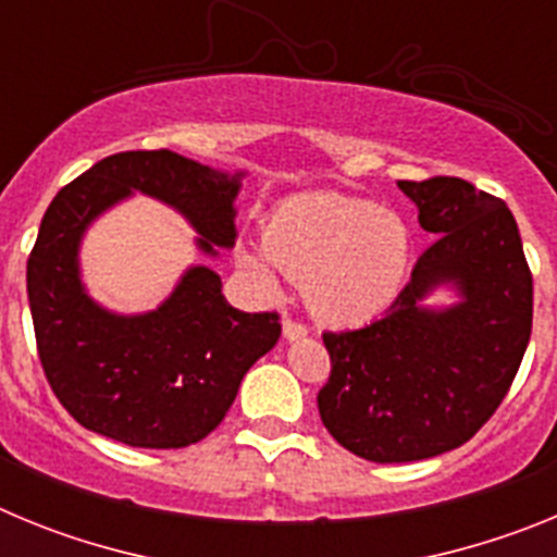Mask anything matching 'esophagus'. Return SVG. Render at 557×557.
<instances>
[{
	"instance_id": "esophagus-1",
	"label": "esophagus",
	"mask_w": 557,
	"mask_h": 557,
	"mask_svg": "<svg viewBox=\"0 0 557 557\" xmlns=\"http://www.w3.org/2000/svg\"><path fill=\"white\" fill-rule=\"evenodd\" d=\"M282 329H284V337H287V339H301V337H307V334H309V329L304 326V323L293 321V318H284Z\"/></svg>"
}]
</instances>
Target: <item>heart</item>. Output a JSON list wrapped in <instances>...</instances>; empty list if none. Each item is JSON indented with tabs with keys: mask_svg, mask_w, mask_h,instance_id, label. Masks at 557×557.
I'll return each instance as SVG.
<instances>
[{
	"mask_svg": "<svg viewBox=\"0 0 557 557\" xmlns=\"http://www.w3.org/2000/svg\"><path fill=\"white\" fill-rule=\"evenodd\" d=\"M264 245H243L239 264L264 293L278 289L275 268L304 284V298L329 323H366L401 293L410 268L405 220L339 191L284 200L264 223Z\"/></svg>",
	"mask_w": 557,
	"mask_h": 557,
	"instance_id": "obj_1",
	"label": "heart"
}]
</instances>
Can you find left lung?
Returning <instances> with one entry per match:
<instances>
[{
    "label": "left lung",
    "instance_id": "8db88e82",
    "mask_svg": "<svg viewBox=\"0 0 557 557\" xmlns=\"http://www.w3.org/2000/svg\"><path fill=\"white\" fill-rule=\"evenodd\" d=\"M398 189L432 245L385 318L323 332L332 373L321 421L373 462L426 460L474 437L508 396L533 329V273L505 200L449 175ZM444 283L461 301L426 310L420 301Z\"/></svg>",
    "mask_w": 557,
    "mask_h": 557
}]
</instances>
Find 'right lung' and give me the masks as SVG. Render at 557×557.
<instances>
[{
  "label": "right lung",
  "instance_id": "right-lung-1",
  "mask_svg": "<svg viewBox=\"0 0 557 557\" xmlns=\"http://www.w3.org/2000/svg\"><path fill=\"white\" fill-rule=\"evenodd\" d=\"M239 178L172 150H127L97 161L49 203L27 259L29 312L49 387L77 424L139 449L198 444L282 337L278 314L231 307L209 268L186 270L145 314L108 312L81 282L83 234L133 191L178 209L203 253L231 248Z\"/></svg>",
  "mask_w": 557,
  "mask_h": 557
}]
</instances>
